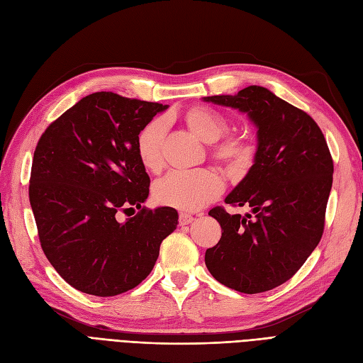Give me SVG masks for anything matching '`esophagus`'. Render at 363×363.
Listing matches in <instances>:
<instances>
[{
  "label": "esophagus",
  "mask_w": 363,
  "mask_h": 363,
  "mask_svg": "<svg viewBox=\"0 0 363 363\" xmlns=\"http://www.w3.org/2000/svg\"><path fill=\"white\" fill-rule=\"evenodd\" d=\"M194 221V216L189 213H180L179 215V224L180 225H188Z\"/></svg>",
  "instance_id": "esophagus-1"
}]
</instances>
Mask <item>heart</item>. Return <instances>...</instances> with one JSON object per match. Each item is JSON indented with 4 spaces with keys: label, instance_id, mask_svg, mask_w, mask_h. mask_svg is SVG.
I'll return each instance as SVG.
<instances>
[{
    "label": "heart",
    "instance_id": "b5f03b06",
    "mask_svg": "<svg viewBox=\"0 0 363 363\" xmlns=\"http://www.w3.org/2000/svg\"><path fill=\"white\" fill-rule=\"evenodd\" d=\"M183 123L189 131L208 144L211 157L228 171L247 169L255 159L256 148L242 135H226L227 118L207 106H194L183 113ZM164 124L155 119L140 130L138 136V155L148 171L156 172L163 163ZM224 183L211 169L174 171L155 184V199L159 204L175 207L179 211L194 212L212 203L221 195Z\"/></svg>",
    "mask_w": 363,
    "mask_h": 363
}]
</instances>
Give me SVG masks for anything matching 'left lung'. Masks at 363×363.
Instances as JSON below:
<instances>
[{
  "label": "left lung",
  "mask_w": 363,
  "mask_h": 363,
  "mask_svg": "<svg viewBox=\"0 0 363 363\" xmlns=\"http://www.w3.org/2000/svg\"><path fill=\"white\" fill-rule=\"evenodd\" d=\"M233 107L257 127L255 163L225 196L251 213L230 215L221 206L208 215L221 225L219 242L207 248L206 267L224 286L259 294L280 286L320 244L333 183V159L321 128L301 108L267 87L236 95L204 96Z\"/></svg>",
  "instance_id": "8db88e82"
}]
</instances>
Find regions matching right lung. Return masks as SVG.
<instances>
[{
	"instance_id": "1",
	"label": "right lung",
	"mask_w": 363,
	"mask_h": 363,
	"mask_svg": "<svg viewBox=\"0 0 363 363\" xmlns=\"http://www.w3.org/2000/svg\"><path fill=\"white\" fill-rule=\"evenodd\" d=\"M164 108L95 92L40 136L30 204L43 252L72 288L96 296L136 288L155 268L162 240L177 227L175 208L142 206L150 177L138 155V136ZM121 213L129 218L121 222Z\"/></svg>"
}]
</instances>
